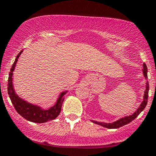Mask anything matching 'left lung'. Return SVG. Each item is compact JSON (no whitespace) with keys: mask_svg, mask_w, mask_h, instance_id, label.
Segmentation results:
<instances>
[{"mask_svg":"<svg viewBox=\"0 0 156 156\" xmlns=\"http://www.w3.org/2000/svg\"><path fill=\"white\" fill-rule=\"evenodd\" d=\"M143 73H144V76L145 77V78H147V65L144 63L143 64ZM147 85H146V89L145 92H144V101H143L140 106L138 108L136 112H135L133 114L130 116H128V117H125L124 118H122L119 119V120L114 122L112 123H105V122H94L92 121L93 122L96 123V124L101 125V126L105 127V128H110V129H115V128H119L120 127L125 125L128 123H130V122H132L133 119H135L136 118L138 117L140 113L144 110V108L146 107L147 103V100H148V92H149V83L148 81H147Z\"/></svg>","mask_w":156,"mask_h":156,"instance_id":"left-lung-1","label":"left lung"}]
</instances>
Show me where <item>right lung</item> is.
<instances>
[{"label":"right lung","instance_id":"obj_1","mask_svg":"<svg viewBox=\"0 0 156 156\" xmlns=\"http://www.w3.org/2000/svg\"><path fill=\"white\" fill-rule=\"evenodd\" d=\"M23 51V50L20 52L16 57L15 62L12 64L9 74L8 88L7 89H8V94L9 95L11 101L17 112L27 120L33 122L43 123L55 119L61 112L62 105L64 99L63 96L66 94V92H62L60 94V97L57 100L56 103L54 105V106L51 107L48 110H43L40 107L27 103L26 101H23L15 94L13 85H12V75H13V71L15 69L17 59L22 53Z\"/></svg>","mask_w":156,"mask_h":156}]
</instances>
